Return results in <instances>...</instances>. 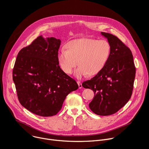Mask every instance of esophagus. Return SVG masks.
<instances>
[{
	"instance_id": "34e87169",
	"label": "esophagus",
	"mask_w": 149,
	"mask_h": 149,
	"mask_svg": "<svg viewBox=\"0 0 149 149\" xmlns=\"http://www.w3.org/2000/svg\"><path fill=\"white\" fill-rule=\"evenodd\" d=\"M77 84H78V87H79V89L82 88V86L81 82H80V81H77Z\"/></svg>"
}]
</instances>
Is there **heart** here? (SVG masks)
Masks as SVG:
<instances>
[{"label": "heart", "mask_w": 149, "mask_h": 149, "mask_svg": "<svg viewBox=\"0 0 149 149\" xmlns=\"http://www.w3.org/2000/svg\"><path fill=\"white\" fill-rule=\"evenodd\" d=\"M67 49L62 48L57 59L61 69L67 74H71L78 64L75 75L81 78L88 74L94 76L102 71L109 58L111 47L105 40L91 38L74 39L67 45Z\"/></svg>", "instance_id": "b5f03b06"}]
</instances>
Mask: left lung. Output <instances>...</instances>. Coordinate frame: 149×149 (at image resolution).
I'll use <instances>...</instances> for the list:
<instances>
[{
    "instance_id": "8db88e82",
    "label": "left lung",
    "mask_w": 149,
    "mask_h": 149,
    "mask_svg": "<svg viewBox=\"0 0 149 149\" xmlns=\"http://www.w3.org/2000/svg\"><path fill=\"white\" fill-rule=\"evenodd\" d=\"M107 39L111 51L104 68L82 86L91 89L94 97L89 104L91 110L98 116H109L117 112L130 99L136 68L130 49L116 36L101 32Z\"/></svg>"
}]
</instances>
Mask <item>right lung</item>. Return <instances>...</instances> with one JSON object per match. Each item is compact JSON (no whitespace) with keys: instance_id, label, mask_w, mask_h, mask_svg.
<instances>
[{"instance_id":"add662e5","label":"right lung","mask_w":149,"mask_h":149,"mask_svg":"<svg viewBox=\"0 0 149 149\" xmlns=\"http://www.w3.org/2000/svg\"><path fill=\"white\" fill-rule=\"evenodd\" d=\"M61 40L38 36L21 49L13 70L18 100L23 107L42 117L56 115L76 81L63 72L57 59Z\"/></svg>"}]
</instances>
